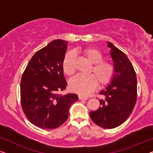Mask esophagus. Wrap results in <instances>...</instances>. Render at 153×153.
<instances>
[{"label":"esophagus","mask_w":153,"mask_h":153,"mask_svg":"<svg viewBox=\"0 0 153 153\" xmlns=\"http://www.w3.org/2000/svg\"><path fill=\"white\" fill-rule=\"evenodd\" d=\"M78 98H79V100H87L88 99L87 97H83V96H82V95H79Z\"/></svg>","instance_id":"obj_1"}]
</instances>
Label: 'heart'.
Here are the masks:
<instances>
[{
    "label": "heart",
    "instance_id": "heart-1",
    "mask_svg": "<svg viewBox=\"0 0 153 153\" xmlns=\"http://www.w3.org/2000/svg\"><path fill=\"white\" fill-rule=\"evenodd\" d=\"M79 53L90 63L93 64L88 76H77L70 81L72 91L81 95H87L92 92L98 84L100 87L106 86L112 80L115 74L114 66L108 61L102 60L103 56L99 50L86 47L79 49ZM75 56L72 52L65 54L62 60V69L68 76L75 74Z\"/></svg>",
    "mask_w": 153,
    "mask_h": 153
}]
</instances>
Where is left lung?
Segmentation results:
<instances>
[{
	"mask_svg": "<svg viewBox=\"0 0 153 153\" xmlns=\"http://www.w3.org/2000/svg\"><path fill=\"white\" fill-rule=\"evenodd\" d=\"M115 74L111 84L99 93L100 106L91 111L90 117L97 126L111 129L120 126L129 117L136 104V73L126 55L108 42Z\"/></svg>",
	"mask_w": 153,
	"mask_h": 153,
	"instance_id": "obj_1",
	"label": "left lung"
}]
</instances>
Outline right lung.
I'll use <instances>...</instances> for the list:
<instances>
[{"label": "right lung", "mask_w": 153, "mask_h": 153, "mask_svg": "<svg viewBox=\"0 0 153 153\" xmlns=\"http://www.w3.org/2000/svg\"><path fill=\"white\" fill-rule=\"evenodd\" d=\"M67 42L55 40L31 58L20 81V102L29 122L44 129H55L69 117V108L78 100L75 93L62 95L67 85L62 60Z\"/></svg>", "instance_id": "obj_1"}]
</instances>
